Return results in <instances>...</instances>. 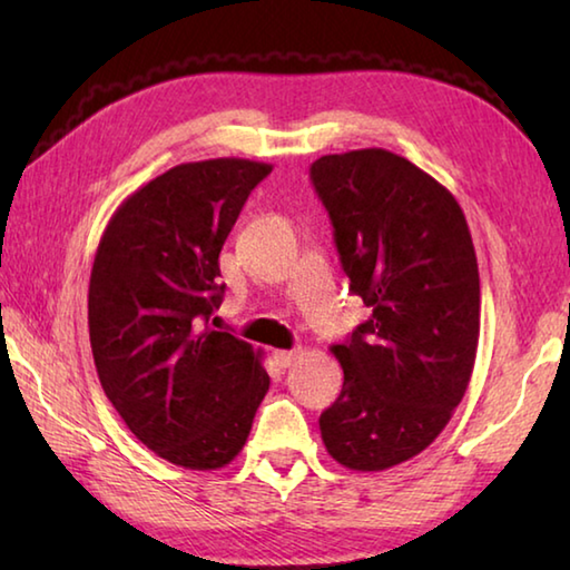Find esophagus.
<instances>
[{
  "instance_id": "1",
  "label": "esophagus",
  "mask_w": 570,
  "mask_h": 570,
  "mask_svg": "<svg viewBox=\"0 0 570 570\" xmlns=\"http://www.w3.org/2000/svg\"><path fill=\"white\" fill-rule=\"evenodd\" d=\"M274 362H276V366H282V370H286V366H292V364L296 362V352L276 350V352H274Z\"/></svg>"
}]
</instances>
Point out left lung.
I'll return each instance as SVG.
<instances>
[{
    "label": "left lung",
    "instance_id": "obj_1",
    "mask_svg": "<svg viewBox=\"0 0 570 570\" xmlns=\"http://www.w3.org/2000/svg\"><path fill=\"white\" fill-rule=\"evenodd\" d=\"M308 178L350 292L372 308L332 346L344 384L322 412V440L344 468L387 470L420 455L468 390L480 336L475 246L455 196L390 150L322 156Z\"/></svg>",
    "mask_w": 570,
    "mask_h": 570
}]
</instances>
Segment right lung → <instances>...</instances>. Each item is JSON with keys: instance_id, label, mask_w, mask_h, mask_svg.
<instances>
[{"instance_id": "obj_1", "label": "right lung", "mask_w": 570, "mask_h": 570, "mask_svg": "<svg viewBox=\"0 0 570 570\" xmlns=\"http://www.w3.org/2000/svg\"><path fill=\"white\" fill-rule=\"evenodd\" d=\"M272 166L183 163L115 210L95 254L88 322L105 394L158 458L228 465L268 392L262 352L208 330L224 302L218 256L248 193Z\"/></svg>"}]
</instances>
